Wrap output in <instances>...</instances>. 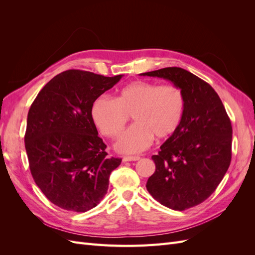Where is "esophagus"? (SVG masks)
Returning a JSON list of instances; mask_svg holds the SVG:
<instances>
[{"label":"esophagus","mask_w":255,"mask_h":255,"mask_svg":"<svg viewBox=\"0 0 255 255\" xmlns=\"http://www.w3.org/2000/svg\"><path fill=\"white\" fill-rule=\"evenodd\" d=\"M140 157L139 156H125L122 158L123 161H133V160H138Z\"/></svg>","instance_id":"obj_1"}]
</instances>
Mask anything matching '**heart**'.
Segmentation results:
<instances>
[{"mask_svg":"<svg viewBox=\"0 0 255 255\" xmlns=\"http://www.w3.org/2000/svg\"><path fill=\"white\" fill-rule=\"evenodd\" d=\"M185 113V97L174 84L134 81L122 87L116 100L99 97L91 106V118L106 137H117L132 116L135 122L115 143L120 153L145 150L154 137L163 140L180 128Z\"/></svg>","mask_w":255,"mask_h":255,"instance_id":"b5f03b06","label":"heart"}]
</instances>
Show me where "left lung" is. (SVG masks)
Returning <instances> with one entry per match:
<instances>
[{
	"label": "left lung",
	"instance_id": "8db88e82",
	"mask_svg": "<svg viewBox=\"0 0 255 255\" xmlns=\"http://www.w3.org/2000/svg\"><path fill=\"white\" fill-rule=\"evenodd\" d=\"M170 81L185 97L180 128L160 145L145 187L160 204L174 211L196 206L210 197L228 171L232 126L210 84L179 67L141 73Z\"/></svg>",
	"mask_w": 255,
	"mask_h": 255
}]
</instances>
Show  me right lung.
<instances>
[{
    "mask_svg": "<svg viewBox=\"0 0 255 255\" xmlns=\"http://www.w3.org/2000/svg\"><path fill=\"white\" fill-rule=\"evenodd\" d=\"M67 70L45 85L27 114L25 150L30 173L50 201L85 213L106 195L121 158L109 157L91 106L122 78Z\"/></svg>",
    "mask_w": 255,
    "mask_h": 255,
    "instance_id": "add662e5",
    "label": "right lung"
}]
</instances>
